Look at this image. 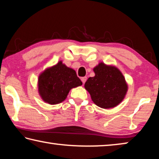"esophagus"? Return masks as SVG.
<instances>
[{"label": "esophagus", "instance_id": "1", "mask_svg": "<svg viewBox=\"0 0 159 159\" xmlns=\"http://www.w3.org/2000/svg\"><path fill=\"white\" fill-rule=\"evenodd\" d=\"M80 80H81V81L83 82V84H84V83H85V81H86V80H87V77H82L81 79H80Z\"/></svg>", "mask_w": 159, "mask_h": 159}]
</instances>
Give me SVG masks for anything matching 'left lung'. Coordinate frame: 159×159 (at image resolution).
<instances>
[{
  "mask_svg": "<svg viewBox=\"0 0 159 159\" xmlns=\"http://www.w3.org/2000/svg\"><path fill=\"white\" fill-rule=\"evenodd\" d=\"M95 76L90 77L85 88L90 94L97 106L103 109L113 108L120 103L127 92L128 85L116 67L99 63L94 68Z\"/></svg>",
  "mask_w": 159,
  "mask_h": 159,
  "instance_id": "8db88e82",
  "label": "left lung"
}]
</instances>
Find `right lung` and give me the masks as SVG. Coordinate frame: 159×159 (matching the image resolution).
Listing matches in <instances>:
<instances>
[{
	"label": "right lung",
	"mask_w": 159,
	"mask_h": 159,
	"mask_svg": "<svg viewBox=\"0 0 159 159\" xmlns=\"http://www.w3.org/2000/svg\"><path fill=\"white\" fill-rule=\"evenodd\" d=\"M82 85L74 69L61 61L43 72L39 77V91L42 99L50 104L61 103L69 90Z\"/></svg>",
	"instance_id": "right-lung-1"
}]
</instances>
